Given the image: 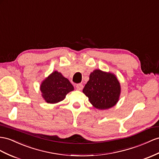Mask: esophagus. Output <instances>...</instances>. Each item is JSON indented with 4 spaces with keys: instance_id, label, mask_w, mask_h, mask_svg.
<instances>
[{
    "instance_id": "esophagus-1",
    "label": "esophagus",
    "mask_w": 159,
    "mask_h": 159,
    "mask_svg": "<svg viewBox=\"0 0 159 159\" xmlns=\"http://www.w3.org/2000/svg\"><path fill=\"white\" fill-rule=\"evenodd\" d=\"M76 87L77 89H78V90L81 91L83 89V85L82 84H77Z\"/></svg>"
}]
</instances>
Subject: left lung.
Segmentation results:
<instances>
[{
	"instance_id": "obj_1",
	"label": "left lung",
	"mask_w": 159,
	"mask_h": 159,
	"mask_svg": "<svg viewBox=\"0 0 159 159\" xmlns=\"http://www.w3.org/2000/svg\"><path fill=\"white\" fill-rule=\"evenodd\" d=\"M83 92L93 107L104 110L113 107L118 102L121 86L113 73L96 69L89 75Z\"/></svg>"
}]
</instances>
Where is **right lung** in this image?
Instances as JSON below:
<instances>
[{"mask_svg":"<svg viewBox=\"0 0 159 159\" xmlns=\"http://www.w3.org/2000/svg\"><path fill=\"white\" fill-rule=\"evenodd\" d=\"M74 87L68 79L58 71L52 72L40 84L42 96L46 103L54 104L63 101Z\"/></svg>","mask_w":159,"mask_h":159,"instance_id":"1","label":"right lung"}]
</instances>
